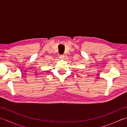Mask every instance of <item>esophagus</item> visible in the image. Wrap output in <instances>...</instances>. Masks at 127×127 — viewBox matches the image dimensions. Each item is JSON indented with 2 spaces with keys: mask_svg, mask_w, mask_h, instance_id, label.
Returning a JSON list of instances; mask_svg holds the SVG:
<instances>
[{
  "mask_svg": "<svg viewBox=\"0 0 127 127\" xmlns=\"http://www.w3.org/2000/svg\"><path fill=\"white\" fill-rule=\"evenodd\" d=\"M59 57L60 59H63L64 57V55H59Z\"/></svg>",
  "mask_w": 127,
  "mask_h": 127,
  "instance_id": "34e87169",
  "label": "esophagus"
}]
</instances>
